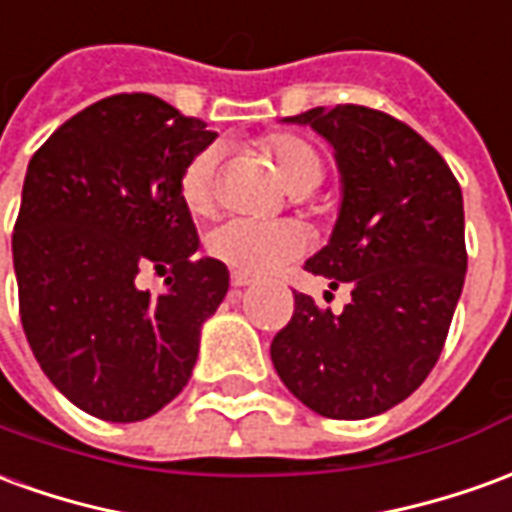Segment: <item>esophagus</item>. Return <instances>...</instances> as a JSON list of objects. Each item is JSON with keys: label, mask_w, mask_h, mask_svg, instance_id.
Segmentation results:
<instances>
[{"label": "esophagus", "mask_w": 512, "mask_h": 512, "mask_svg": "<svg viewBox=\"0 0 512 512\" xmlns=\"http://www.w3.org/2000/svg\"><path fill=\"white\" fill-rule=\"evenodd\" d=\"M250 284H253V278H248V275H239V273L231 275V286H234V289H245V286Z\"/></svg>", "instance_id": "obj_1"}]
</instances>
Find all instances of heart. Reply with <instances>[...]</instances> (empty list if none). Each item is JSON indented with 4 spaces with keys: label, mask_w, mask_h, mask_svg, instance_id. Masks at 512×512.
<instances>
[{
    "label": "heart",
    "mask_w": 512,
    "mask_h": 512,
    "mask_svg": "<svg viewBox=\"0 0 512 512\" xmlns=\"http://www.w3.org/2000/svg\"><path fill=\"white\" fill-rule=\"evenodd\" d=\"M264 154L273 159L278 176L292 195H308L320 187L325 162L317 148L295 134H273L264 140ZM179 195L184 209L195 217L215 212V157L204 151L187 162ZM306 250V234L292 223H253L228 220L206 237V253L239 275H267L295 262Z\"/></svg>",
    "instance_id": "b5f03b06"
}]
</instances>
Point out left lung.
<instances>
[{
    "instance_id": "left-lung-1",
    "label": "left lung",
    "mask_w": 512,
    "mask_h": 512,
    "mask_svg": "<svg viewBox=\"0 0 512 512\" xmlns=\"http://www.w3.org/2000/svg\"><path fill=\"white\" fill-rule=\"evenodd\" d=\"M284 121L333 148L342 204L306 270L353 297L333 314L295 295L270 358L314 413L369 419L411 397L444 350L466 281L460 184L436 148L386 112L339 104Z\"/></svg>"
}]
</instances>
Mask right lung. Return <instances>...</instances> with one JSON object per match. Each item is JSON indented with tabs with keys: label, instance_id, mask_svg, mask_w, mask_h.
I'll use <instances>...</instances> for the list:
<instances>
[{
	"label": "right lung",
	"instance_id": "add662e5",
	"mask_svg": "<svg viewBox=\"0 0 512 512\" xmlns=\"http://www.w3.org/2000/svg\"><path fill=\"white\" fill-rule=\"evenodd\" d=\"M215 132L157 96L76 112L30 159L13 267L21 325L60 394L104 422H140L179 394L201 328L228 292L226 264L195 256L181 173ZM166 292L136 286L143 269Z\"/></svg>",
	"mask_w": 512,
	"mask_h": 512
}]
</instances>
